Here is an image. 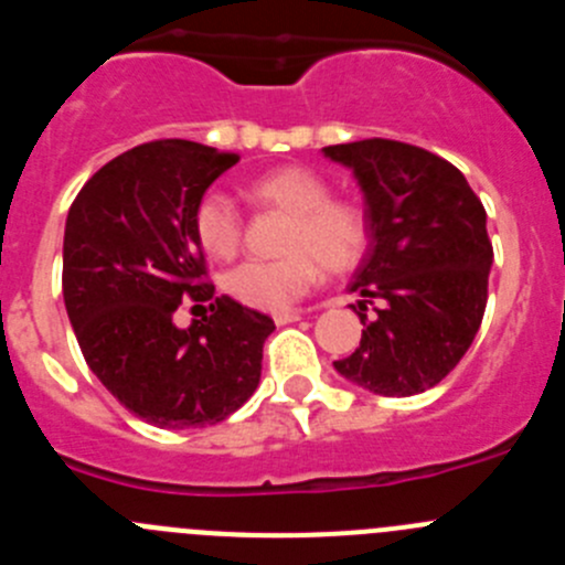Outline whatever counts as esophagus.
Masks as SVG:
<instances>
[{"mask_svg":"<svg viewBox=\"0 0 565 565\" xmlns=\"http://www.w3.org/2000/svg\"><path fill=\"white\" fill-rule=\"evenodd\" d=\"M299 317H302V311H282V313H274V322H277V326H291V322H297Z\"/></svg>","mask_w":565,"mask_h":565,"instance_id":"esophagus-1","label":"esophagus"}]
</instances>
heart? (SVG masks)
I'll list each match as a JSON object with an SVG mask.
<instances>
[{"instance_id": "b5f03b06", "label": "heart", "mask_w": 565, "mask_h": 565, "mask_svg": "<svg viewBox=\"0 0 565 565\" xmlns=\"http://www.w3.org/2000/svg\"><path fill=\"white\" fill-rule=\"evenodd\" d=\"M246 198L259 209L288 214L279 259H248L226 274V291L254 311H286L311 291L326 271H348L367 246L362 209L331 198L322 174L306 167H282L248 183ZM194 237L214 259L237 254L243 223L223 192H209L194 209Z\"/></svg>"}]
</instances>
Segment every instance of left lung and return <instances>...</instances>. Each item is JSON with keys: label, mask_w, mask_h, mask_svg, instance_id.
I'll return each mask as SVG.
<instances>
[{"label": "left lung", "mask_w": 565, "mask_h": 565, "mask_svg": "<svg viewBox=\"0 0 565 565\" xmlns=\"http://www.w3.org/2000/svg\"><path fill=\"white\" fill-rule=\"evenodd\" d=\"M322 152L353 172L367 223V252L348 286L362 297L351 306L362 342L333 367L379 396L430 391L481 328L492 268L487 212L467 178L427 149L367 138ZM367 301L377 302L371 320Z\"/></svg>", "instance_id": "1"}]
</instances>
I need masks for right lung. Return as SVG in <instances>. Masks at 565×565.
I'll return each instance as SVG.
<instances>
[{
  "label": "right lung",
  "mask_w": 565,
  "mask_h": 565,
  "mask_svg": "<svg viewBox=\"0 0 565 565\" xmlns=\"http://www.w3.org/2000/svg\"><path fill=\"white\" fill-rule=\"evenodd\" d=\"M237 161L178 138L141 143L98 169L67 212L62 291L84 362L161 430L223 422L259 384L274 319L211 299L194 237V209ZM186 296L213 313L178 329L171 317Z\"/></svg>",
  "instance_id": "add662e5"
}]
</instances>
